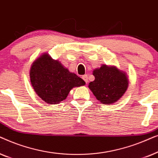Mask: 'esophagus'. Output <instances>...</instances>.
<instances>
[{
  "instance_id": "1",
  "label": "esophagus",
  "mask_w": 158,
  "mask_h": 158,
  "mask_svg": "<svg viewBox=\"0 0 158 158\" xmlns=\"http://www.w3.org/2000/svg\"><path fill=\"white\" fill-rule=\"evenodd\" d=\"M82 78L83 79V81H85L86 83H88V77L87 75H83V76H82Z\"/></svg>"
}]
</instances>
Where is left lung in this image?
<instances>
[{
  "mask_svg": "<svg viewBox=\"0 0 158 158\" xmlns=\"http://www.w3.org/2000/svg\"><path fill=\"white\" fill-rule=\"evenodd\" d=\"M95 80L88 85L97 100L112 104L122 98L129 85L127 74L115 66L101 65L93 71Z\"/></svg>",
  "mask_w": 158,
  "mask_h": 158,
  "instance_id": "obj_1",
  "label": "left lung"
}]
</instances>
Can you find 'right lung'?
Here are the masks:
<instances>
[{
	"label": "right lung",
	"mask_w": 158,
	"mask_h": 158,
	"mask_svg": "<svg viewBox=\"0 0 158 158\" xmlns=\"http://www.w3.org/2000/svg\"><path fill=\"white\" fill-rule=\"evenodd\" d=\"M29 75L36 94L49 104L60 103L73 88L85 84L83 79L70 73L47 53L43 54L32 63Z\"/></svg>",
	"instance_id": "1"
}]
</instances>
